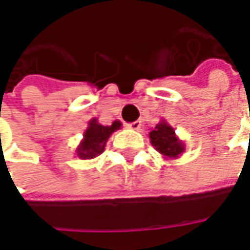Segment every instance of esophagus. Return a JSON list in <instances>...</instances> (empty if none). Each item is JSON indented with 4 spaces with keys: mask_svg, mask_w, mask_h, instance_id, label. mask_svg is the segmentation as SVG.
<instances>
[{
    "mask_svg": "<svg viewBox=\"0 0 250 250\" xmlns=\"http://www.w3.org/2000/svg\"><path fill=\"white\" fill-rule=\"evenodd\" d=\"M142 125V122H139V120H136V122H134V123H130V125H127V127L128 128H131V130H139Z\"/></svg>",
    "mask_w": 250,
    "mask_h": 250,
    "instance_id": "obj_1",
    "label": "esophagus"
}]
</instances>
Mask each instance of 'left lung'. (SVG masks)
Returning <instances> with one entry per match:
<instances>
[{
	"label": "left lung",
	"instance_id": "1",
	"mask_svg": "<svg viewBox=\"0 0 250 250\" xmlns=\"http://www.w3.org/2000/svg\"><path fill=\"white\" fill-rule=\"evenodd\" d=\"M148 138L155 150L166 159H177L185 152V143L175 135L174 128L166 120H161L155 128H151Z\"/></svg>",
	"mask_w": 250,
	"mask_h": 250
}]
</instances>
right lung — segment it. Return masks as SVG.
Wrapping results in <instances>:
<instances>
[{
    "label": "right lung",
    "instance_id": "add662e5",
    "mask_svg": "<svg viewBox=\"0 0 250 250\" xmlns=\"http://www.w3.org/2000/svg\"><path fill=\"white\" fill-rule=\"evenodd\" d=\"M122 128L119 120H114L111 125H100L96 118L88 122V127L83 134L82 142L76 148V155L80 159H93L104 151L105 143L115 131Z\"/></svg>",
    "mask_w": 250,
    "mask_h": 250
}]
</instances>
